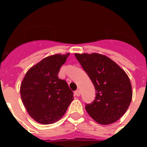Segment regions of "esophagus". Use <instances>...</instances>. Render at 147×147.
Wrapping results in <instances>:
<instances>
[{
  "label": "esophagus",
  "instance_id": "34e87169",
  "mask_svg": "<svg viewBox=\"0 0 147 147\" xmlns=\"http://www.w3.org/2000/svg\"><path fill=\"white\" fill-rule=\"evenodd\" d=\"M75 94H76V96L78 97V96H80V94H81V91L80 90H77V91H76L75 92Z\"/></svg>",
  "mask_w": 147,
  "mask_h": 147
}]
</instances>
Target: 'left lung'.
Segmentation results:
<instances>
[{
  "label": "left lung",
  "mask_w": 147,
  "mask_h": 147,
  "mask_svg": "<svg viewBox=\"0 0 147 147\" xmlns=\"http://www.w3.org/2000/svg\"><path fill=\"white\" fill-rule=\"evenodd\" d=\"M96 91L94 101L85 109L97 123L107 125L118 121L130 106L132 87L126 72L106 55L75 54Z\"/></svg>",
  "instance_id": "8db88e82"
}]
</instances>
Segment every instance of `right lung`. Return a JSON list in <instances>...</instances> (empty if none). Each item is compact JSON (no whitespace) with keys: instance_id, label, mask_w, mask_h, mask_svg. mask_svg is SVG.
<instances>
[{"instance_id":"obj_1","label":"right lung","mask_w":147,"mask_h":147,"mask_svg":"<svg viewBox=\"0 0 147 147\" xmlns=\"http://www.w3.org/2000/svg\"><path fill=\"white\" fill-rule=\"evenodd\" d=\"M69 53L55 54L29 69L20 85V95L32 118L42 124L57 122L73 100V92L58 74Z\"/></svg>"}]
</instances>
